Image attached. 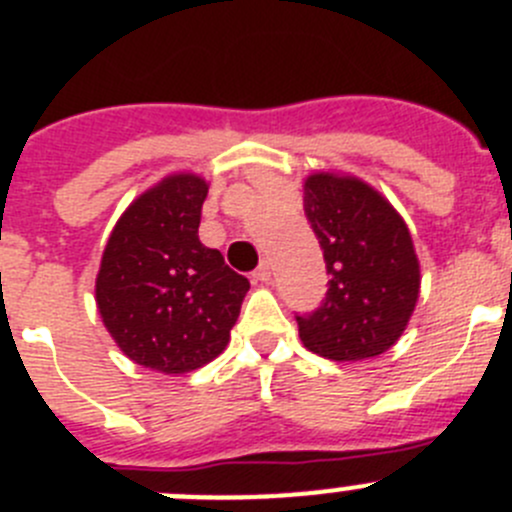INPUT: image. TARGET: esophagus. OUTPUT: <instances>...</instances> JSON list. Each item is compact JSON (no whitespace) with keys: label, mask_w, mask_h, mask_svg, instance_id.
Masks as SVG:
<instances>
[{"label":"esophagus","mask_w":512,"mask_h":512,"mask_svg":"<svg viewBox=\"0 0 512 512\" xmlns=\"http://www.w3.org/2000/svg\"><path fill=\"white\" fill-rule=\"evenodd\" d=\"M272 278V267H270V262L267 260H262L260 262V267H257L255 272H252V280H255V283H267V280Z\"/></svg>","instance_id":"esophagus-1"}]
</instances>
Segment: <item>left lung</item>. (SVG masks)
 Returning <instances> with one entry per match:
<instances>
[{
    "label": "left lung",
    "mask_w": 512,
    "mask_h": 512,
    "mask_svg": "<svg viewBox=\"0 0 512 512\" xmlns=\"http://www.w3.org/2000/svg\"><path fill=\"white\" fill-rule=\"evenodd\" d=\"M303 209L331 275L323 305L298 315L300 341L331 361L389 351L419 300V257L389 199L364 179L315 171L303 181Z\"/></svg>",
    "instance_id": "1"
}]
</instances>
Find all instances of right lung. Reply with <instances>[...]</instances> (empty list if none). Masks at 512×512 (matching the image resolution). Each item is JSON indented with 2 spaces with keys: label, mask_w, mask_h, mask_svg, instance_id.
I'll use <instances>...</instances> for the list:
<instances>
[{
  "label": "right lung",
  "mask_w": 512,
  "mask_h": 512,
  "mask_svg": "<svg viewBox=\"0 0 512 512\" xmlns=\"http://www.w3.org/2000/svg\"><path fill=\"white\" fill-rule=\"evenodd\" d=\"M209 184L169 174L138 194L105 242L95 305L116 346L159 374L202 369L227 348L250 283L199 242Z\"/></svg>",
  "instance_id": "add662e5"
}]
</instances>
